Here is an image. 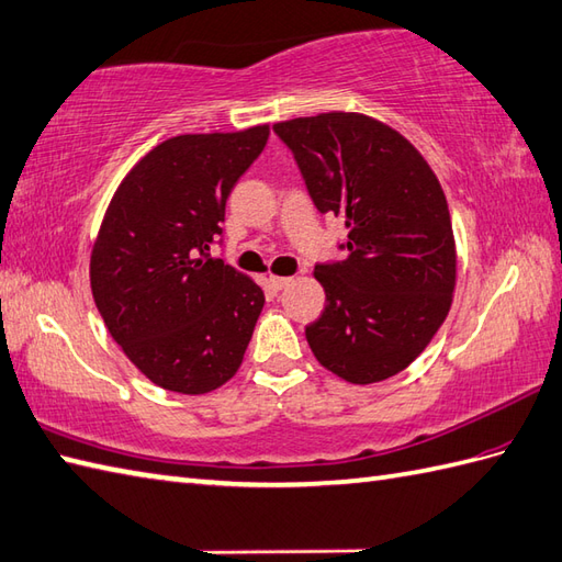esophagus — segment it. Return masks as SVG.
<instances>
[{
	"instance_id": "obj_1",
	"label": "esophagus",
	"mask_w": 562,
	"mask_h": 562,
	"mask_svg": "<svg viewBox=\"0 0 562 562\" xmlns=\"http://www.w3.org/2000/svg\"><path fill=\"white\" fill-rule=\"evenodd\" d=\"M291 281H293V277H279V273H269L267 277V283L271 291H283Z\"/></svg>"
}]
</instances>
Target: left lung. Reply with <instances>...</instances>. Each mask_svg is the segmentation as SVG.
Masks as SVG:
<instances>
[{"label":"left lung","mask_w":562,"mask_h":562,"mask_svg":"<svg viewBox=\"0 0 562 562\" xmlns=\"http://www.w3.org/2000/svg\"><path fill=\"white\" fill-rule=\"evenodd\" d=\"M322 214L346 221L348 255L317 265L327 305L305 327L319 366L382 382L426 351L452 307L457 245L440 180L406 136L363 112L273 124Z\"/></svg>","instance_id":"left-lung-1"}]
</instances>
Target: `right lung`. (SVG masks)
<instances>
[{"label": "right lung", "mask_w": 562, "mask_h": 562, "mask_svg": "<svg viewBox=\"0 0 562 562\" xmlns=\"http://www.w3.org/2000/svg\"><path fill=\"white\" fill-rule=\"evenodd\" d=\"M269 124L180 134L122 178L91 252V291L112 339L154 384L206 394L238 372L265 293L209 257L226 199L265 151Z\"/></svg>", "instance_id": "right-lung-1"}]
</instances>
